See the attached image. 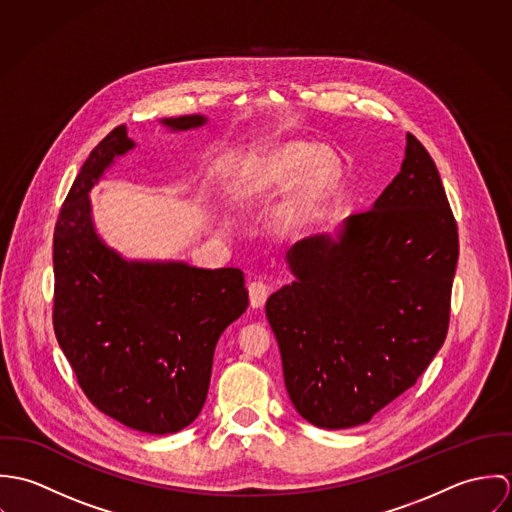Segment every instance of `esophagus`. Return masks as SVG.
<instances>
[{
  "label": "esophagus",
  "instance_id": "34e87169",
  "mask_svg": "<svg viewBox=\"0 0 512 512\" xmlns=\"http://www.w3.org/2000/svg\"><path fill=\"white\" fill-rule=\"evenodd\" d=\"M248 292H250V305L252 307H262L264 303H266V299H268V293H270V288L264 284V282H252L250 286H248Z\"/></svg>",
  "mask_w": 512,
  "mask_h": 512
}]
</instances>
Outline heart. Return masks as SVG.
<instances>
[{
    "mask_svg": "<svg viewBox=\"0 0 512 512\" xmlns=\"http://www.w3.org/2000/svg\"><path fill=\"white\" fill-rule=\"evenodd\" d=\"M339 173L341 165L335 153L327 149L315 153L307 144H288L268 159L260 187H286L301 177L290 205V220L293 224H305L317 215L321 203L335 187Z\"/></svg>",
    "mask_w": 512,
    "mask_h": 512,
    "instance_id": "obj_1",
    "label": "heart"
}]
</instances>
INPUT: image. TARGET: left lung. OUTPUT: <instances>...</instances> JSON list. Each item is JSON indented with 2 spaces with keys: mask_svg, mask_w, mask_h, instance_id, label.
Returning <instances> with one entry per match:
<instances>
[{
  "mask_svg": "<svg viewBox=\"0 0 512 512\" xmlns=\"http://www.w3.org/2000/svg\"><path fill=\"white\" fill-rule=\"evenodd\" d=\"M457 256L438 167L408 134L400 173L372 209L343 220L337 238L297 242L295 282L266 301L301 418L361 426L416 384L447 335Z\"/></svg>",
  "mask_w": 512,
  "mask_h": 512,
  "instance_id": "8db88e82",
  "label": "left lung"
}]
</instances>
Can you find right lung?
<instances>
[{"label":"right lung","instance_id":"1","mask_svg":"<svg viewBox=\"0 0 512 512\" xmlns=\"http://www.w3.org/2000/svg\"><path fill=\"white\" fill-rule=\"evenodd\" d=\"M205 116L165 118L193 130ZM136 146L114 128L80 167L53 238L57 341L86 398L106 416L146 434H175L201 412L222 331L248 307L238 268L124 260L96 234L90 189L118 155Z\"/></svg>","mask_w":512,"mask_h":512}]
</instances>
